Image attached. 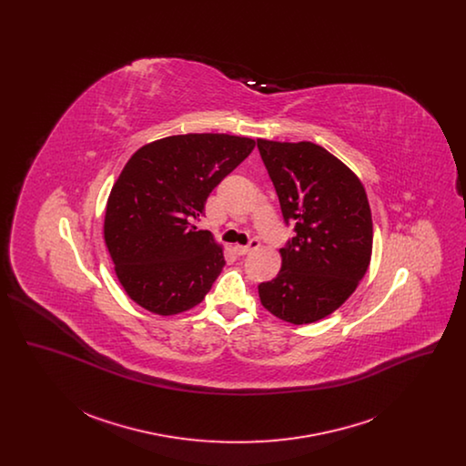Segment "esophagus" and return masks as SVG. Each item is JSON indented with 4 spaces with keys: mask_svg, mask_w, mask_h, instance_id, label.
<instances>
[{
    "mask_svg": "<svg viewBox=\"0 0 466 466\" xmlns=\"http://www.w3.org/2000/svg\"><path fill=\"white\" fill-rule=\"evenodd\" d=\"M258 246H260V243H258L257 239H253L251 243L246 244V246H243V244H234L232 249H234L238 255H246V253H249L251 249H255V248H258Z\"/></svg>",
    "mask_w": 466,
    "mask_h": 466,
    "instance_id": "34e87169",
    "label": "esophagus"
}]
</instances>
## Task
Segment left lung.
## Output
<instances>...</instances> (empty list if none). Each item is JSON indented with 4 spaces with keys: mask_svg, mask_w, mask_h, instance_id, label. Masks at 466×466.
Segmentation results:
<instances>
[{
    "mask_svg": "<svg viewBox=\"0 0 466 466\" xmlns=\"http://www.w3.org/2000/svg\"><path fill=\"white\" fill-rule=\"evenodd\" d=\"M295 238L281 270L258 285L260 302L276 318L308 325L339 309L363 279L372 257L374 225L360 177L323 147L257 141Z\"/></svg>",
    "mask_w": 466,
    "mask_h": 466,
    "instance_id": "1",
    "label": "left lung"
}]
</instances>
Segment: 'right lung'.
Here are the masks:
<instances>
[{"instance_id":"add662e5","label":"right lung","mask_w":466,"mask_h":466,"mask_svg":"<svg viewBox=\"0 0 466 466\" xmlns=\"http://www.w3.org/2000/svg\"><path fill=\"white\" fill-rule=\"evenodd\" d=\"M255 143L232 134H177L127 160L113 183L103 232L115 274L137 306L173 316L202 302L225 258L222 244L192 220Z\"/></svg>"}]
</instances>
